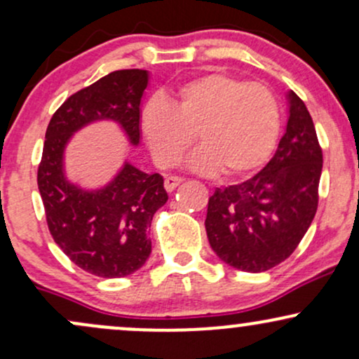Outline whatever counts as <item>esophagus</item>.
<instances>
[{"mask_svg": "<svg viewBox=\"0 0 359 359\" xmlns=\"http://www.w3.org/2000/svg\"><path fill=\"white\" fill-rule=\"evenodd\" d=\"M180 182H182V179H180V177H175V175L167 177V179H165V189L168 192H172Z\"/></svg>", "mask_w": 359, "mask_h": 359, "instance_id": "1", "label": "esophagus"}]
</instances>
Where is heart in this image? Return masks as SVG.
<instances>
[{
    "mask_svg": "<svg viewBox=\"0 0 359 359\" xmlns=\"http://www.w3.org/2000/svg\"><path fill=\"white\" fill-rule=\"evenodd\" d=\"M280 130L277 97L263 84L226 72L185 82L167 97L151 101L142 114V131L155 162L172 167L192 143L201 148L189 167L201 174L245 177L266 162Z\"/></svg>",
    "mask_w": 359,
    "mask_h": 359,
    "instance_id": "1",
    "label": "heart"
}]
</instances>
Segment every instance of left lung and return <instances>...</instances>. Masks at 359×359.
Segmentation results:
<instances>
[{
  "label": "left lung",
  "mask_w": 359,
  "mask_h": 359,
  "mask_svg": "<svg viewBox=\"0 0 359 359\" xmlns=\"http://www.w3.org/2000/svg\"><path fill=\"white\" fill-rule=\"evenodd\" d=\"M323 150L314 121L294 90L277 151L246 182L216 189L208 204L209 245L233 269L266 271L297 248L319 203Z\"/></svg>",
  "instance_id": "8db88e82"
}]
</instances>
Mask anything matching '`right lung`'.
<instances>
[{"label": "right lung", "mask_w": 359, "mask_h": 359, "mask_svg": "<svg viewBox=\"0 0 359 359\" xmlns=\"http://www.w3.org/2000/svg\"><path fill=\"white\" fill-rule=\"evenodd\" d=\"M142 69L114 71L77 90L53 113L36 174L48 231L59 248L88 273L121 278L145 265L151 253L148 229L167 203L163 177L125 162L108 185L84 191L64 174V150L76 131L111 119L131 145L140 143V102L148 86Z\"/></svg>", "instance_id": "add662e5"}]
</instances>
